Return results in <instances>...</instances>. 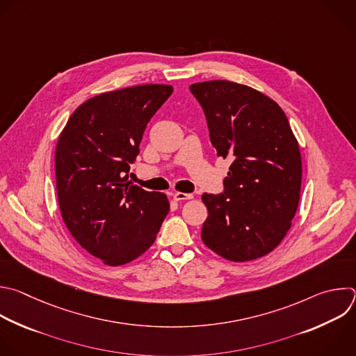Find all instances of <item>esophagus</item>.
Returning <instances> with one entry per match:
<instances>
[{
    "label": "esophagus",
    "mask_w": 356,
    "mask_h": 356,
    "mask_svg": "<svg viewBox=\"0 0 356 356\" xmlns=\"http://www.w3.org/2000/svg\"><path fill=\"white\" fill-rule=\"evenodd\" d=\"M194 195L191 193H180V191H176L173 193V198L176 201H186V200H191Z\"/></svg>",
    "instance_id": "obj_1"
}]
</instances>
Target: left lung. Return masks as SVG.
<instances>
[{"label":"left lung","mask_w":356,"mask_h":356,"mask_svg":"<svg viewBox=\"0 0 356 356\" xmlns=\"http://www.w3.org/2000/svg\"><path fill=\"white\" fill-rule=\"evenodd\" d=\"M218 156L233 159L223 191L202 194L208 218L201 239L230 261L273 252L298 209L302 159L284 110L261 92L230 81L190 86Z\"/></svg>","instance_id":"1"}]
</instances>
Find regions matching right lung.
Masks as SVG:
<instances>
[{
    "mask_svg": "<svg viewBox=\"0 0 356 356\" xmlns=\"http://www.w3.org/2000/svg\"><path fill=\"white\" fill-rule=\"evenodd\" d=\"M170 85H140L106 92L70 117L56 148L57 195L74 239L108 266L145 253L169 212L163 193L129 181L130 165Z\"/></svg>",
    "mask_w": 356,
    "mask_h": 356,
    "instance_id": "1",
    "label": "right lung"
}]
</instances>
